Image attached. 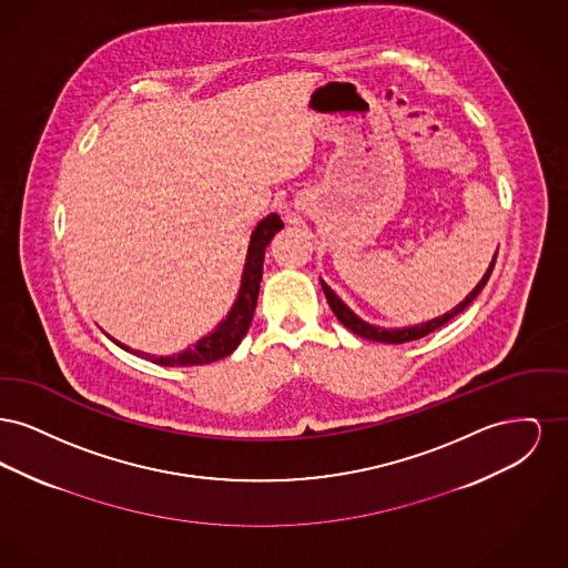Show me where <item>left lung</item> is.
<instances>
[{
	"instance_id": "1",
	"label": "left lung",
	"mask_w": 568,
	"mask_h": 568,
	"mask_svg": "<svg viewBox=\"0 0 568 568\" xmlns=\"http://www.w3.org/2000/svg\"><path fill=\"white\" fill-rule=\"evenodd\" d=\"M496 255H498V251H496ZM496 255L491 257V262H489V266H487L484 278L477 283V287H475L468 296L459 302L456 308H452V311L445 313L443 317H436V320H430V322H426V324L408 325V327H378V325L368 324V322H364L362 317H357L352 308H349L341 297L334 294V290H332L325 281H322V287H324V294L325 297H327V304H329L332 313L336 315V320H338L341 324L345 325L347 329H352L353 334H357V336H362V338H368V341H377V343L398 345V343L417 341V338L430 334L434 329H438L440 325L452 322L458 313H462L475 297L481 294V290L486 287L487 278H489V274L494 271V264H496Z\"/></svg>"
}]
</instances>
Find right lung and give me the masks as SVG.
<instances>
[{
  "label": "right lung",
  "mask_w": 568,
  "mask_h": 568,
  "mask_svg": "<svg viewBox=\"0 0 568 568\" xmlns=\"http://www.w3.org/2000/svg\"><path fill=\"white\" fill-rule=\"evenodd\" d=\"M278 230H283V221H281V216L274 215V213L257 223V227L251 234L248 248H246V262H244L239 297H236L232 311L227 313V317L216 325L209 336L200 338L195 343V347L176 353V355H160L158 357V355H151V353L130 349L128 345H123L114 338H112V343L119 345L125 352L134 353L138 357H144V359H149L153 364H160V366H202V364H211V362H216V359L230 355L241 345V341L248 332V325L253 322V313H255V306H257V294H260V283H262V272H264L266 246L271 244L274 234Z\"/></svg>",
  "instance_id": "obj_1"
}]
</instances>
